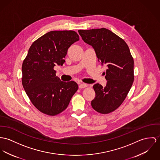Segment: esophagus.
Here are the masks:
<instances>
[{
	"mask_svg": "<svg viewBox=\"0 0 160 160\" xmlns=\"http://www.w3.org/2000/svg\"><path fill=\"white\" fill-rule=\"evenodd\" d=\"M87 85L85 84V83H80V85H79V88H80V89H82V88H86L87 87Z\"/></svg>",
	"mask_w": 160,
	"mask_h": 160,
	"instance_id": "esophagus-1",
	"label": "esophagus"
}]
</instances>
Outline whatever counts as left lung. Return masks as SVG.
Returning a JSON list of instances; mask_svg holds the SVG:
<instances>
[{
  "label": "left lung",
  "mask_w": 160,
  "mask_h": 160,
  "mask_svg": "<svg viewBox=\"0 0 160 160\" xmlns=\"http://www.w3.org/2000/svg\"><path fill=\"white\" fill-rule=\"evenodd\" d=\"M82 39L95 50L98 62L106 64L105 87L93 86L96 97L91 101L94 110L108 114L116 110L126 98L134 81V60L125 41L105 28L79 30Z\"/></svg>",
  "instance_id": "8db88e82"
}]
</instances>
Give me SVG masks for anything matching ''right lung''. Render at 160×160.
Listing matches in <instances>:
<instances>
[{"label": "right lung", "mask_w": 160, "mask_h": 160, "mask_svg": "<svg viewBox=\"0 0 160 160\" xmlns=\"http://www.w3.org/2000/svg\"><path fill=\"white\" fill-rule=\"evenodd\" d=\"M78 40V35L72 30L51 31L29 48L22 66V83L33 105L44 114L62 112L78 90L74 81H61L53 68L56 64H63L68 49Z\"/></svg>", "instance_id": "right-lung-1"}]
</instances>
